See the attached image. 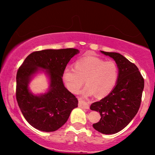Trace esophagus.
<instances>
[{
	"label": "esophagus",
	"mask_w": 155,
	"mask_h": 155,
	"mask_svg": "<svg viewBox=\"0 0 155 155\" xmlns=\"http://www.w3.org/2000/svg\"><path fill=\"white\" fill-rule=\"evenodd\" d=\"M79 105H80V107L83 108V109H89V104H88L87 103L86 101L82 100V99H79Z\"/></svg>",
	"instance_id": "obj_1"
}]
</instances>
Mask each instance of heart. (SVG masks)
<instances>
[{"label": "heart", "instance_id": "obj_1", "mask_svg": "<svg viewBox=\"0 0 155 155\" xmlns=\"http://www.w3.org/2000/svg\"><path fill=\"white\" fill-rule=\"evenodd\" d=\"M63 77L68 90L73 94L79 92L86 80L87 86L81 94L85 97L95 94L102 97L116 86L118 68L114 61H105L96 56L86 57L78 61L75 67H65Z\"/></svg>", "mask_w": 155, "mask_h": 155}]
</instances>
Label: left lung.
I'll list each match as a JSON object with an SVG mask.
<instances>
[{
    "label": "left lung",
    "mask_w": 155,
    "mask_h": 155,
    "mask_svg": "<svg viewBox=\"0 0 155 155\" xmlns=\"http://www.w3.org/2000/svg\"><path fill=\"white\" fill-rule=\"evenodd\" d=\"M101 52L115 61L118 78L113 90L100 101L92 104L90 109L99 112L101 118L93 128L103 134H114L128 125L138 111L144 89V79L138 68L123 55Z\"/></svg>",
    "instance_id": "1"
}]
</instances>
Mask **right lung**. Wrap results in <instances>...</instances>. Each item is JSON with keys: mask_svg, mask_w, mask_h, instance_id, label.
Returning <instances> with one entry per match:
<instances>
[{"mask_svg": "<svg viewBox=\"0 0 155 155\" xmlns=\"http://www.w3.org/2000/svg\"><path fill=\"white\" fill-rule=\"evenodd\" d=\"M75 48L46 49L31 53L19 68L16 76V99L27 121L44 132H53L63 126L78 107L75 95L63 82L64 69L70 60L79 54ZM44 71L50 78V87L44 94L35 95L28 88L36 74Z\"/></svg>", "mask_w": 155, "mask_h": 155, "instance_id": "add662e5", "label": "right lung"}]
</instances>
